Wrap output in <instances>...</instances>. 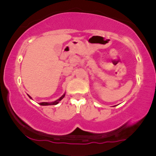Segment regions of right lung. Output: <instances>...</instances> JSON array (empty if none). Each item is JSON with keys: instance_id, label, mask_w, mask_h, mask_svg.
I'll return each instance as SVG.
<instances>
[{"instance_id": "obj_1", "label": "right lung", "mask_w": 156, "mask_h": 156, "mask_svg": "<svg viewBox=\"0 0 156 156\" xmlns=\"http://www.w3.org/2000/svg\"><path fill=\"white\" fill-rule=\"evenodd\" d=\"M65 95H66V94H64L63 95H62V97H60V98L58 99V100H56V101L52 102V103H45V102H43V103H39V104H40L41 106H50V105H56V104H58V103H59V101H60V100H62V99L64 98ZM29 97H30V98H31V97H30V96H29Z\"/></svg>"}]
</instances>
